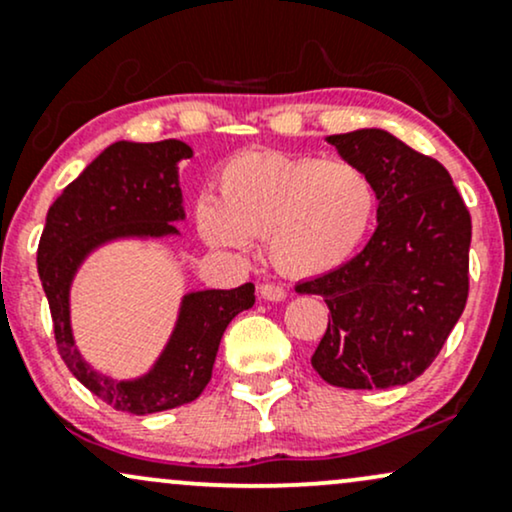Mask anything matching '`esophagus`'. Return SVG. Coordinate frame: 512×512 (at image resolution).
I'll list each match as a JSON object with an SVG mask.
<instances>
[{"label":"esophagus","instance_id":"34e87169","mask_svg":"<svg viewBox=\"0 0 512 512\" xmlns=\"http://www.w3.org/2000/svg\"><path fill=\"white\" fill-rule=\"evenodd\" d=\"M258 294H261L263 299H268V302H282V299H287L285 287L275 285V282H263V285L258 287Z\"/></svg>","mask_w":512,"mask_h":512}]
</instances>
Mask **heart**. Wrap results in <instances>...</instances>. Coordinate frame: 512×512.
<instances>
[{
    "instance_id": "obj_1",
    "label": "heart",
    "mask_w": 512,
    "mask_h": 512,
    "mask_svg": "<svg viewBox=\"0 0 512 512\" xmlns=\"http://www.w3.org/2000/svg\"><path fill=\"white\" fill-rule=\"evenodd\" d=\"M376 208L374 179L357 162L249 150L220 167L218 201L196 203V227L220 251H246L251 237H266L275 268L306 278L350 261Z\"/></svg>"
}]
</instances>
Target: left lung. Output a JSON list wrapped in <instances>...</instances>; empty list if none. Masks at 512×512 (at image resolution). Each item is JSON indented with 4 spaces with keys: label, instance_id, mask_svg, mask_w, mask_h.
<instances>
[{
    "label": "left lung",
    "instance_id": "1",
    "mask_svg": "<svg viewBox=\"0 0 512 512\" xmlns=\"http://www.w3.org/2000/svg\"><path fill=\"white\" fill-rule=\"evenodd\" d=\"M378 191V227L345 266L299 282L328 328L311 366L330 386L395 388L429 369L470 294L472 218L441 162L381 129L328 136Z\"/></svg>",
    "mask_w": 512,
    "mask_h": 512
}]
</instances>
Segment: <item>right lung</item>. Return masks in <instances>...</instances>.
<instances>
[{"label": "right lung", "instance_id": "1", "mask_svg": "<svg viewBox=\"0 0 512 512\" xmlns=\"http://www.w3.org/2000/svg\"><path fill=\"white\" fill-rule=\"evenodd\" d=\"M191 158L182 141L112 143L64 189L47 213L38 244V273L52 314L54 342L69 371L119 412L153 414L196 400L213 376L215 354L230 321L256 302L254 285L194 292L184 299L177 330L146 378L117 383L95 374L74 347L69 282L90 249L124 234H172L184 218L177 162Z\"/></svg>", "mask_w": 512, "mask_h": 512}]
</instances>
